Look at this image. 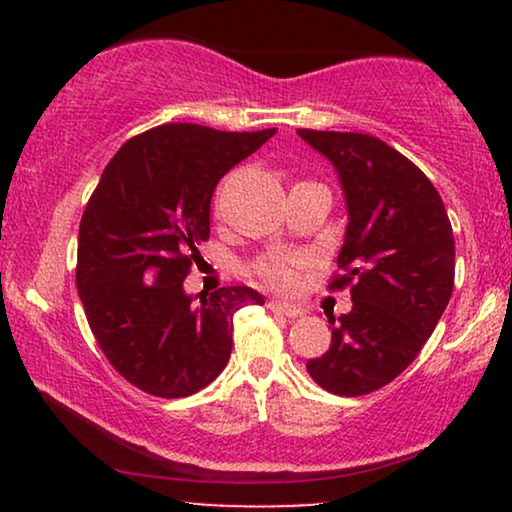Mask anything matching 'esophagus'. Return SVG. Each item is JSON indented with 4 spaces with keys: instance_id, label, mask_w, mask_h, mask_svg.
I'll return each instance as SVG.
<instances>
[{
    "instance_id": "1",
    "label": "esophagus",
    "mask_w": 512,
    "mask_h": 512,
    "mask_svg": "<svg viewBox=\"0 0 512 512\" xmlns=\"http://www.w3.org/2000/svg\"><path fill=\"white\" fill-rule=\"evenodd\" d=\"M268 307L272 312L277 314H284V317L289 319H296V317H303L305 310L300 305H293V303H284V300H270Z\"/></svg>"
}]
</instances>
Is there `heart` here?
Masks as SVG:
<instances>
[{
  "label": "heart",
  "instance_id": "obj_1",
  "mask_svg": "<svg viewBox=\"0 0 512 512\" xmlns=\"http://www.w3.org/2000/svg\"><path fill=\"white\" fill-rule=\"evenodd\" d=\"M307 258L303 254H270L258 258L251 265V272L272 289L286 291L298 282V270L305 268Z\"/></svg>",
  "mask_w": 512,
  "mask_h": 512
}]
</instances>
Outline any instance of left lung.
Segmentation results:
<instances>
[{"label": "left lung", "instance_id": "8db88e82", "mask_svg": "<svg viewBox=\"0 0 512 512\" xmlns=\"http://www.w3.org/2000/svg\"><path fill=\"white\" fill-rule=\"evenodd\" d=\"M328 158L347 205L331 289L352 284V312L328 319L331 347L307 361L321 389L363 396L403 373L443 317L454 286V235L426 174L382 139L298 130Z\"/></svg>", "mask_w": 512, "mask_h": 512}]
</instances>
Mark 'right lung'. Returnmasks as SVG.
Masks as SVG:
<instances>
[{
  "mask_svg": "<svg viewBox=\"0 0 512 512\" xmlns=\"http://www.w3.org/2000/svg\"><path fill=\"white\" fill-rule=\"evenodd\" d=\"M167 123L125 142L104 167L79 226L76 289L111 366L160 398L205 389L230 359L233 317L263 305L249 286L184 291L209 237L214 188L275 135Z\"/></svg>",
  "mask_w": 512,
  "mask_h": 512,
  "instance_id": "add662e5",
  "label": "right lung"
}]
</instances>
